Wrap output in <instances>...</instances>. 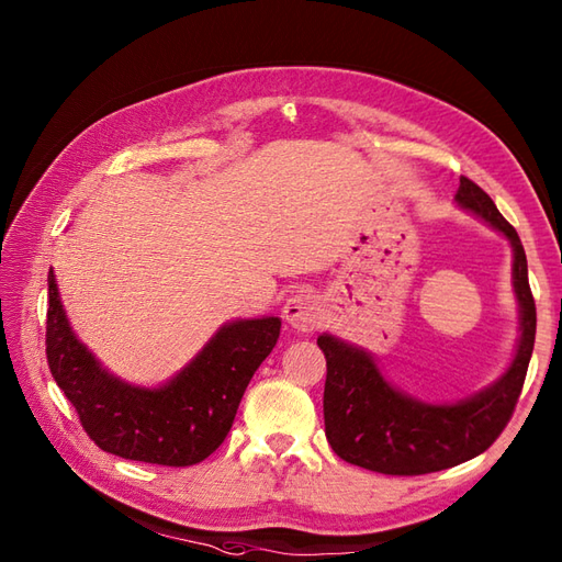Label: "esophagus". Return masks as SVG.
<instances>
[{"mask_svg": "<svg viewBox=\"0 0 562 562\" xmlns=\"http://www.w3.org/2000/svg\"><path fill=\"white\" fill-rule=\"evenodd\" d=\"M284 321L300 333H312L321 321V304L312 292H294L282 308Z\"/></svg>", "mask_w": 562, "mask_h": 562, "instance_id": "1", "label": "esophagus"}]
</instances>
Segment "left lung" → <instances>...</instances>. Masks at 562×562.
Returning <instances> with one entry per match:
<instances>
[{
    "mask_svg": "<svg viewBox=\"0 0 562 562\" xmlns=\"http://www.w3.org/2000/svg\"><path fill=\"white\" fill-rule=\"evenodd\" d=\"M457 205L491 224L512 246V288L519 304V338L505 374L457 403H425L386 381L372 352L330 333L318 336L326 355V437L342 461L386 475H423L479 457L503 432L527 376L536 338V304L527 254L491 195L461 178Z\"/></svg>",
    "mask_w": 562,
    "mask_h": 562,
    "instance_id": "1",
    "label": "left lung"
}]
</instances>
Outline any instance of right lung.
Segmentation results:
<instances>
[{"instance_id": "obj_1", "label": "right lung", "mask_w": 562, "mask_h": 562, "mask_svg": "<svg viewBox=\"0 0 562 562\" xmlns=\"http://www.w3.org/2000/svg\"><path fill=\"white\" fill-rule=\"evenodd\" d=\"M45 355L53 379L99 449L159 465L205 461L229 435L250 376L280 338L278 316L224 324L181 372L161 386L111 374L71 330L55 272H47Z\"/></svg>"}]
</instances>
